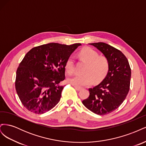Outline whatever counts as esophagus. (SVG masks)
I'll list each match as a JSON object with an SVG mask.
<instances>
[{
    "label": "esophagus",
    "instance_id": "obj_1",
    "mask_svg": "<svg viewBox=\"0 0 146 146\" xmlns=\"http://www.w3.org/2000/svg\"><path fill=\"white\" fill-rule=\"evenodd\" d=\"M75 88V89H76V90L77 91H80L82 90V88L81 87H79V86H74Z\"/></svg>",
    "mask_w": 146,
    "mask_h": 146
}]
</instances>
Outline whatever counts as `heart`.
<instances>
[{
    "instance_id": "b5f03b06",
    "label": "heart",
    "mask_w": 146,
    "mask_h": 146,
    "mask_svg": "<svg viewBox=\"0 0 146 146\" xmlns=\"http://www.w3.org/2000/svg\"><path fill=\"white\" fill-rule=\"evenodd\" d=\"M80 59L86 62L84 69L85 74H76L69 78L68 81L72 85L83 86L90 85L93 79L95 82L100 81L107 74L109 69L108 59L104 56H99L96 51L90 47L82 49L78 54ZM66 70L72 75L75 70V61L72 56H70L66 62Z\"/></svg>"
}]
</instances>
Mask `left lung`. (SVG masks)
Wrapping results in <instances>:
<instances>
[{
    "mask_svg": "<svg viewBox=\"0 0 146 146\" xmlns=\"http://www.w3.org/2000/svg\"><path fill=\"white\" fill-rule=\"evenodd\" d=\"M90 44L108 59L109 69L102 82L90 88V96L82 103L95 114L105 115L118 108L125 99L130 90L131 69L126 56L117 48L101 42Z\"/></svg>",
    "mask_w": 146,
    "mask_h": 146,
    "instance_id": "left-lung-1",
    "label": "left lung"
}]
</instances>
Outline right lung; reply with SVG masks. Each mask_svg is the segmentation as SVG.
<instances>
[{"mask_svg": "<svg viewBox=\"0 0 146 146\" xmlns=\"http://www.w3.org/2000/svg\"><path fill=\"white\" fill-rule=\"evenodd\" d=\"M48 43L32 48L16 71L15 88L22 104L29 111L42 114L59 102L64 86L66 60L79 46Z\"/></svg>", "mask_w": 146, "mask_h": 146, "instance_id": "obj_1", "label": "right lung"}]
</instances>
